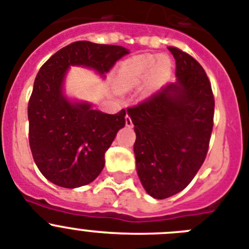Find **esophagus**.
Here are the masks:
<instances>
[{"instance_id": "34e87169", "label": "esophagus", "mask_w": 249, "mask_h": 249, "mask_svg": "<svg viewBox=\"0 0 249 249\" xmlns=\"http://www.w3.org/2000/svg\"><path fill=\"white\" fill-rule=\"evenodd\" d=\"M125 124H126V126H133V120L129 115H126V118H125Z\"/></svg>"}]
</instances>
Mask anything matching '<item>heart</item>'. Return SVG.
I'll list each match as a JSON object with an SVG mask.
<instances>
[{
  "mask_svg": "<svg viewBox=\"0 0 249 249\" xmlns=\"http://www.w3.org/2000/svg\"><path fill=\"white\" fill-rule=\"evenodd\" d=\"M171 69V63L166 57L154 58L150 55H140L127 60L120 68L118 86L123 89L134 88L144 82L150 73L154 79H161Z\"/></svg>",
  "mask_w": 249,
  "mask_h": 249,
  "instance_id": "heart-1",
  "label": "heart"
}]
</instances>
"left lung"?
Instances as JSON below:
<instances>
[{"label": "left lung", "instance_id": "obj_1", "mask_svg": "<svg viewBox=\"0 0 249 249\" xmlns=\"http://www.w3.org/2000/svg\"><path fill=\"white\" fill-rule=\"evenodd\" d=\"M169 51L176 60V83L127 108L135 125L139 178L158 200L182 191L198 172L214 115L211 83L202 66L176 47Z\"/></svg>", "mask_w": 249, "mask_h": 249}]
</instances>
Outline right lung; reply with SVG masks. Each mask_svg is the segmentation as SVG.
I'll return each mask as SVG.
<instances>
[{
    "mask_svg": "<svg viewBox=\"0 0 249 249\" xmlns=\"http://www.w3.org/2000/svg\"><path fill=\"white\" fill-rule=\"evenodd\" d=\"M127 49L78 41L59 49L41 67L28 102L30 147L44 178L74 189L90 183L104 167L105 151L125 126L126 111L105 114L90 104H73L62 93L69 66H84L104 74Z\"/></svg>",
    "mask_w": 249,
    "mask_h": 249,
    "instance_id": "obj_1",
    "label": "right lung"
}]
</instances>
